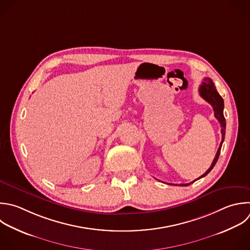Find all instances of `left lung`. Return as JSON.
I'll return each mask as SVG.
<instances>
[{
	"label": "left lung",
	"mask_w": 250,
	"mask_h": 250,
	"mask_svg": "<svg viewBox=\"0 0 250 250\" xmlns=\"http://www.w3.org/2000/svg\"><path fill=\"white\" fill-rule=\"evenodd\" d=\"M199 95L202 99H204L208 104H210L213 107V110H214V114H215V117L217 118V120L219 121L220 125H221V133H222V141H221V144L219 146V148L217 150V153L215 155V158L213 159V162L211 164V166L209 167V169L203 174L201 175L199 178H197L196 180L190 182V183H188V184H180L179 186H188L192 183H194L195 181L205 177L212 169L213 167L215 166L218 158H219V155H220V151H221V147H222V145H223V142L225 140V133H226V119L224 117V113H223V110H224V100L222 99V97L219 95V93L217 92L216 90V87L213 83V81L206 77L203 79V82H202V85L199 86ZM170 185H175V184H170ZM175 186H178V185H175Z\"/></svg>",
	"instance_id": "obj_1"
}]
</instances>
